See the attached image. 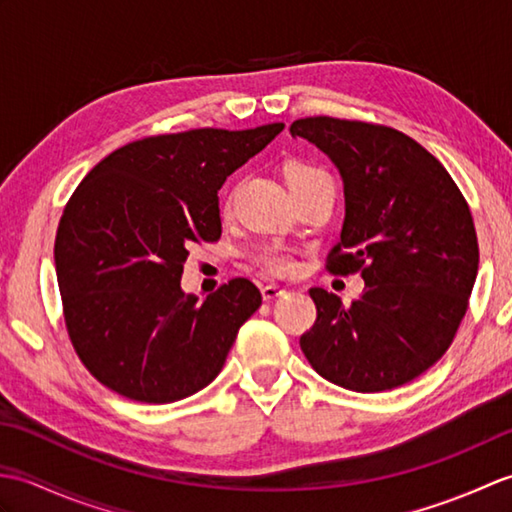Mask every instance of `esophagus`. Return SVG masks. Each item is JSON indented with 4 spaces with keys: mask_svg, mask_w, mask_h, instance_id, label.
I'll use <instances>...</instances> for the list:
<instances>
[{
    "mask_svg": "<svg viewBox=\"0 0 512 512\" xmlns=\"http://www.w3.org/2000/svg\"><path fill=\"white\" fill-rule=\"evenodd\" d=\"M281 295H286V290L284 288H279V286H275V284H268V286H264L262 288V297H264V301H275L277 297H281Z\"/></svg>",
    "mask_w": 512,
    "mask_h": 512,
    "instance_id": "esophagus-1",
    "label": "esophagus"
}]
</instances>
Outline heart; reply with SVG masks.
<instances>
[{
	"mask_svg": "<svg viewBox=\"0 0 512 512\" xmlns=\"http://www.w3.org/2000/svg\"><path fill=\"white\" fill-rule=\"evenodd\" d=\"M314 176H325V173L310 167V165H301V162H295V165H290L286 169L288 184L306 180V178H314ZM257 259H259V264L275 275H288L295 270V257H292L290 250H286L284 246H266L259 250Z\"/></svg>",
	"mask_w": 512,
	"mask_h": 512,
	"instance_id": "b5f03b06",
	"label": "heart"
}]
</instances>
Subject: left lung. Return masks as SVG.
<instances>
[{"label":"left lung","instance_id":"left-lung-1","mask_svg":"<svg viewBox=\"0 0 512 512\" xmlns=\"http://www.w3.org/2000/svg\"><path fill=\"white\" fill-rule=\"evenodd\" d=\"M290 134L328 154L343 178L345 222L328 268L365 279L350 308L310 288L317 321L301 350L339 387L405 385L440 361L469 308L480 264L469 204L440 160L398 129L310 116Z\"/></svg>","mask_w":512,"mask_h":512}]
</instances>
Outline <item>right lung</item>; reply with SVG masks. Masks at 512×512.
I'll return each instance as SVG.
<instances>
[{
    "instance_id": "obj_1",
    "label": "right lung",
    "mask_w": 512,
    "mask_h": 512,
    "mask_svg": "<svg viewBox=\"0 0 512 512\" xmlns=\"http://www.w3.org/2000/svg\"><path fill=\"white\" fill-rule=\"evenodd\" d=\"M284 123L149 136L76 187L54 239L65 328L88 372L129 400L165 405L222 372L262 292L244 277L198 301L180 288L189 248L222 235L217 191Z\"/></svg>"
}]
</instances>
